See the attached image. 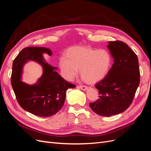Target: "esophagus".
<instances>
[{"label":"esophagus","instance_id":"1","mask_svg":"<svg viewBox=\"0 0 151 151\" xmlns=\"http://www.w3.org/2000/svg\"><path fill=\"white\" fill-rule=\"evenodd\" d=\"M79 88L83 91H86L88 89V88L86 86H79Z\"/></svg>","mask_w":151,"mask_h":151}]
</instances>
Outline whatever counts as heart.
<instances>
[{
    "label": "heart",
    "instance_id": "heart-1",
    "mask_svg": "<svg viewBox=\"0 0 151 151\" xmlns=\"http://www.w3.org/2000/svg\"><path fill=\"white\" fill-rule=\"evenodd\" d=\"M111 65V57L106 50L77 46L68 49L59 59L62 76L72 81L78 74L89 84H94L106 76Z\"/></svg>",
    "mask_w": 151,
    "mask_h": 151
}]
</instances>
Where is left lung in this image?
Instances as JSON below:
<instances>
[{
    "mask_svg": "<svg viewBox=\"0 0 151 151\" xmlns=\"http://www.w3.org/2000/svg\"><path fill=\"white\" fill-rule=\"evenodd\" d=\"M108 48L114 59L111 69L97 83L99 99L89 106L98 115L110 116L129 107L140 83V70L137 55L122 41L109 42Z\"/></svg>",
    "mask_w": 151,
    "mask_h": 151,
    "instance_id": "left-lung-1",
    "label": "left lung"
}]
</instances>
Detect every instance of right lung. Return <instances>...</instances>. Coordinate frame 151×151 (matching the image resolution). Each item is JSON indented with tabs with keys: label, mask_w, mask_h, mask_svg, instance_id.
<instances>
[{
	"label": "right lung",
	"mask_w": 151,
	"mask_h": 151,
	"mask_svg": "<svg viewBox=\"0 0 151 151\" xmlns=\"http://www.w3.org/2000/svg\"><path fill=\"white\" fill-rule=\"evenodd\" d=\"M43 53L51 56L49 48L26 47L14 60L11 85L17 101L24 110L41 117L51 116L60 111L65 102L66 91L76 86L66 81L53 67L45 61ZM29 60L35 61L43 67V75L33 85L21 81L23 65Z\"/></svg>",
	"instance_id": "right-lung-1"
}]
</instances>
